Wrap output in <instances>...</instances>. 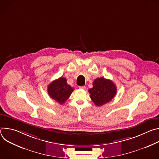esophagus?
Masks as SVG:
<instances>
[{"label":"esophagus","mask_w":159,"mask_h":159,"mask_svg":"<svg viewBox=\"0 0 159 159\" xmlns=\"http://www.w3.org/2000/svg\"><path fill=\"white\" fill-rule=\"evenodd\" d=\"M79 88H80V89H86V87H85V86H80Z\"/></svg>","instance_id":"34e87169"}]
</instances>
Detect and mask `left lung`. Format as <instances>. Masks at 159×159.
Masks as SVG:
<instances>
[{
  "mask_svg": "<svg viewBox=\"0 0 159 159\" xmlns=\"http://www.w3.org/2000/svg\"><path fill=\"white\" fill-rule=\"evenodd\" d=\"M90 98L98 106H101L114 98L117 89L111 80L104 77L96 79L93 82V87L89 89Z\"/></svg>",
  "mask_w": 159,
  "mask_h": 159,
  "instance_id": "1",
  "label": "left lung"
}]
</instances>
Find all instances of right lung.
Here are the masks:
<instances>
[{"instance_id":"1","label":"right lung","mask_w":159,"mask_h":159,"mask_svg":"<svg viewBox=\"0 0 159 159\" xmlns=\"http://www.w3.org/2000/svg\"><path fill=\"white\" fill-rule=\"evenodd\" d=\"M74 90L66 83V79L62 77L53 80L48 86L49 96L60 104H64L69 99Z\"/></svg>"}]
</instances>
